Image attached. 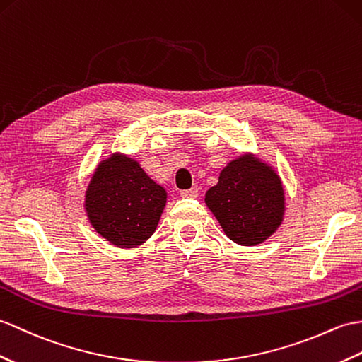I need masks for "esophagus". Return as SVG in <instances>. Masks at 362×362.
I'll use <instances>...</instances> for the list:
<instances>
[{
	"label": "esophagus",
	"instance_id": "1",
	"mask_svg": "<svg viewBox=\"0 0 362 362\" xmlns=\"http://www.w3.org/2000/svg\"><path fill=\"white\" fill-rule=\"evenodd\" d=\"M180 196L185 199H194L199 196V188L192 187L189 189H183V191H180Z\"/></svg>",
	"mask_w": 362,
	"mask_h": 362
}]
</instances>
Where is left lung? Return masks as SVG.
Here are the masks:
<instances>
[{
	"label": "left lung",
	"instance_id": "obj_1",
	"mask_svg": "<svg viewBox=\"0 0 362 362\" xmlns=\"http://www.w3.org/2000/svg\"><path fill=\"white\" fill-rule=\"evenodd\" d=\"M205 204L226 236L243 247L262 243L284 221L281 177L251 154H242L223 168L216 187L206 191Z\"/></svg>",
	"mask_w": 362,
	"mask_h": 362
}]
</instances>
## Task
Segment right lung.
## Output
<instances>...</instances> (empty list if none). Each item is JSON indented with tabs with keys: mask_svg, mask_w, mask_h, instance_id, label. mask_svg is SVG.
I'll return each mask as SVG.
<instances>
[{
	"mask_svg": "<svg viewBox=\"0 0 362 362\" xmlns=\"http://www.w3.org/2000/svg\"><path fill=\"white\" fill-rule=\"evenodd\" d=\"M165 205V188L119 153L98 163L85 196L90 225L119 248H136L153 236Z\"/></svg>",
	"mask_w": 362,
	"mask_h": 362,
	"instance_id": "1",
	"label": "right lung"
}]
</instances>
